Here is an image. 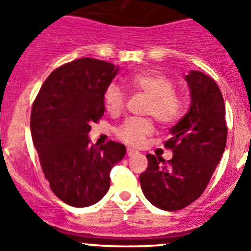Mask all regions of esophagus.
Wrapping results in <instances>:
<instances>
[{
	"mask_svg": "<svg viewBox=\"0 0 251 251\" xmlns=\"http://www.w3.org/2000/svg\"><path fill=\"white\" fill-rule=\"evenodd\" d=\"M134 154H138V151H136L134 148H128L127 150V156L128 157H132Z\"/></svg>",
	"mask_w": 251,
	"mask_h": 251,
	"instance_id": "34e87169",
	"label": "esophagus"
}]
</instances>
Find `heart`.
I'll return each mask as SVG.
<instances>
[{
    "mask_svg": "<svg viewBox=\"0 0 251 251\" xmlns=\"http://www.w3.org/2000/svg\"><path fill=\"white\" fill-rule=\"evenodd\" d=\"M128 85L137 92L150 95L147 114L153 115L163 124L174 123L182 112V100L174 92V83L161 73L145 72L130 75ZM104 105L108 113L118 114L124 106V93L117 84H110L104 93ZM153 123L150 119L130 118L118 129V136L128 145H139L143 138L152 134Z\"/></svg>",
    "mask_w": 251,
    "mask_h": 251,
    "instance_id": "1",
    "label": "heart"
}]
</instances>
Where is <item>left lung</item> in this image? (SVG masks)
I'll use <instances>...</instances> for the list:
<instances>
[{"label":"left lung","mask_w":251,"mask_h":251,"mask_svg":"<svg viewBox=\"0 0 251 251\" xmlns=\"http://www.w3.org/2000/svg\"><path fill=\"white\" fill-rule=\"evenodd\" d=\"M190 89V109L170 129L166 147L174 156L147 154L148 166L139 176L143 195L153 206L177 211L205 191L219 165L227 138L225 104L214 79L197 70L185 75Z\"/></svg>","instance_id":"left-lung-1"}]
</instances>
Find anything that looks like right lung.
<instances>
[{
    "label": "right lung",
    "mask_w": 251,
    "mask_h": 251,
    "mask_svg": "<svg viewBox=\"0 0 251 251\" xmlns=\"http://www.w3.org/2000/svg\"><path fill=\"white\" fill-rule=\"evenodd\" d=\"M119 66L83 57L61 65L44 81L31 112V136L51 190L73 207L100 201L110 187V171L127 153L109 141L90 145L92 124L105 110L104 93Z\"/></svg>",
    "instance_id": "1"
}]
</instances>
